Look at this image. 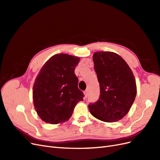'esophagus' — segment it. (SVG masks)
<instances>
[{
    "label": "esophagus",
    "instance_id": "1",
    "mask_svg": "<svg viewBox=\"0 0 160 160\" xmlns=\"http://www.w3.org/2000/svg\"><path fill=\"white\" fill-rule=\"evenodd\" d=\"M84 95L85 98H87L88 97V91H87V90H86V91L84 92Z\"/></svg>",
    "mask_w": 160,
    "mask_h": 160
}]
</instances>
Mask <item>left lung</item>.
Segmentation results:
<instances>
[{"mask_svg":"<svg viewBox=\"0 0 160 160\" xmlns=\"http://www.w3.org/2000/svg\"><path fill=\"white\" fill-rule=\"evenodd\" d=\"M92 59L100 97L95 103L88 105L90 112L103 122L120 120L128 113L136 97L133 73L126 61L115 52H95Z\"/></svg>","mask_w":160,"mask_h":160,"instance_id":"1","label":"left lung"}]
</instances>
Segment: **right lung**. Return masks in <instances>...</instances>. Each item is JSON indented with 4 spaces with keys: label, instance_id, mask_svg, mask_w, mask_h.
I'll return each instance as SVG.
<instances>
[{
    "label": "right lung",
    "instance_id": "1",
    "mask_svg": "<svg viewBox=\"0 0 160 160\" xmlns=\"http://www.w3.org/2000/svg\"><path fill=\"white\" fill-rule=\"evenodd\" d=\"M80 58L68 54H56L41 68L33 86V102L38 116L51 124L69 119L84 94L78 87L74 73Z\"/></svg>",
    "mask_w": 160,
    "mask_h": 160
}]
</instances>
